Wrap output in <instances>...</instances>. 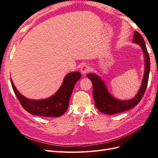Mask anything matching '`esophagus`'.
Here are the masks:
<instances>
[{
  "mask_svg": "<svg viewBox=\"0 0 158 158\" xmlns=\"http://www.w3.org/2000/svg\"><path fill=\"white\" fill-rule=\"evenodd\" d=\"M81 72V73L85 75L88 72L90 71V67L87 65H83L81 67V69H80Z\"/></svg>",
  "mask_w": 158,
  "mask_h": 158,
  "instance_id": "1",
  "label": "esophagus"
}]
</instances>
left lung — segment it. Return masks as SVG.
<instances>
[{
  "mask_svg": "<svg viewBox=\"0 0 158 158\" xmlns=\"http://www.w3.org/2000/svg\"><path fill=\"white\" fill-rule=\"evenodd\" d=\"M132 42L140 46L144 55V74L142 81V85L137 94L130 100H119L114 98L108 91L106 84L100 77L94 73H89L87 77L91 81L93 88V97L97 109L106 114H114L120 113L125 110H128L136 106L141 101L147 88L148 78L150 70V61L145 41L142 35L135 31Z\"/></svg>",
  "mask_w": 158,
  "mask_h": 158,
  "instance_id": "1",
  "label": "left lung"
}]
</instances>
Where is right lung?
I'll return each mask as SVG.
<instances>
[{
  "mask_svg": "<svg viewBox=\"0 0 158 158\" xmlns=\"http://www.w3.org/2000/svg\"><path fill=\"white\" fill-rule=\"evenodd\" d=\"M81 77L79 72L67 74L58 91L48 98L32 100L27 98L18 91L10 78L11 85L22 107L30 114L45 117H58L64 114L69 106L70 97L75 83Z\"/></svg>",
  "mask_w": 158,
  "mask_h": 158,
  "instance_id": "1",
  "label": "right lung"
}]
</instances>
